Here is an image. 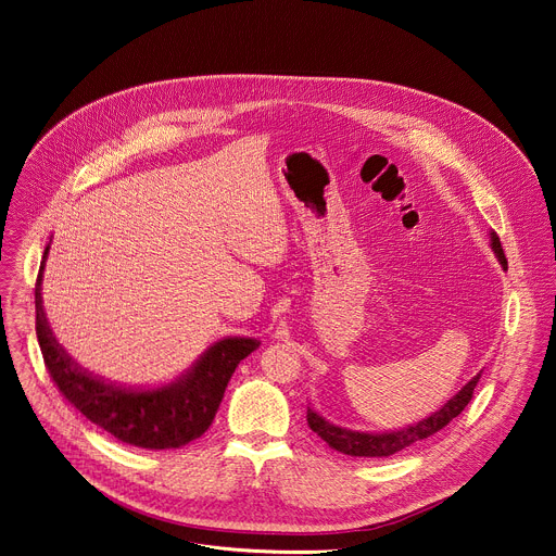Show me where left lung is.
<instances>
[{
    "instance_id": "obj_1",
    "label": "left lung",
    "mask_w": 556,
    "mask_h": 556,
    "mask_svg": "<svg viewBox=\"0 0 556 556\" xmlns=\"http://www.w3.org/2000/svg\"><path fill=\"white\" fill-rule=\"evenodd\" d=\"M491 249L495 253V257L500 260V264L504 268H508L504 249L497 232H491ZM480 376H472L453 399H448L438 412H433L431 416H427L425 420L403 427V429H395V431H387V433H367V431H352V429H343L337 427L332 422H328L321 414H316L314 409L307 407V425L309 429L321 435V440H326L334 451L352 455V457H387L399 453L403 448H407L414 442H420L433 433H438L440 429H444L453 418H457L464 407L470 403L472 399V389L475 384L480 382Z\"/></svg>"
}]
</instances>
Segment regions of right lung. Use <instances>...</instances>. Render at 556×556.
Instances as JSON below:
<instances>
[{
	"label": "right lung",
	"instance_id": "add662e5",
	"mask_svg": "<svg viewBox=\"0 0 556 556\" xmlns=\"http://www.w3.org/2000/svg\"><path fill=\"white\" fill-rule=\"evenodd\" d=\"M48 251L50 247L43 262ZM41 277L43 264L35 288L37 339L54 384L90 422L131 446L180 448L200 438L219 409L235 367L260 348L257 339L226 337L167 384L147 389L114 384L92 376L56 343L41 303Z\"/></svg>",
	"mask_w": 556,
	"mask_h": 556
}]
</instances>
